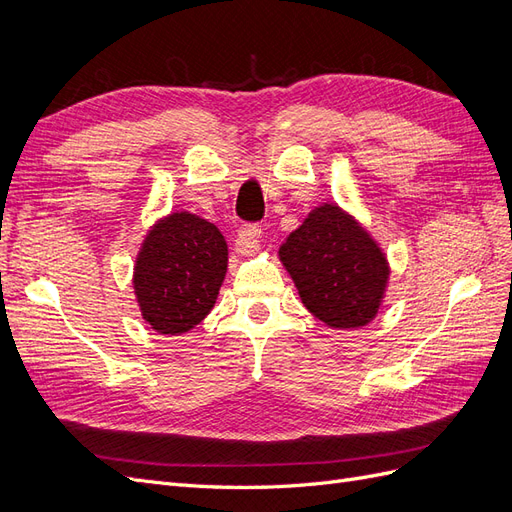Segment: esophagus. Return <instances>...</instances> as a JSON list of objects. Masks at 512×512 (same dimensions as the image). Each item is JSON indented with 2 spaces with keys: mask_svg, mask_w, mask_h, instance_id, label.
Masks as SVG:
<instances>
[{
  "mask_svg": "<svg viewBox=\"0 0 512 512\" xmlns=\"http://www.w3.org/2000/svg\"><path fill=\"white\" fill-rule=\"evenodd\" d=\"M262 228L258 224H243L237 232V250L241 254H254L260 250Z\"/></svg>",
  "mask_w": 512,
  "mask_h": 512,
  "instance_id": "1",
  "label": "esophagus"
}]
</instances>
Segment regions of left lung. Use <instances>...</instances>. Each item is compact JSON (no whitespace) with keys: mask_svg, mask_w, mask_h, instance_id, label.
<instances>
[{"mask_svg":"<svg viewBox=\"0 0 512 512\" xmlns=\"http://www.w3.org/2000/svg\"><path fill=\"white\" fill-rule=\"evenodd\" d=\"M280 260L303 305L327 327L359 329L376 318L389 284V262L342 207H316L282 243Z\"/></svg>","mask_w":512,"mask_h":512,"instance_id":"obj_1","label":"left lung"}]
</instances>
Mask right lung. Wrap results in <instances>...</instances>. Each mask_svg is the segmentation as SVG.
I'll return each instance as SVG.
<instances>
[{
    "label": "right lung",
    "instance_id": "obj_1",
    "mask_svg": "<svg viewBox=\"0 0 512 512\" xmlns=\"http://www.w3.org/2000/svg\"><path fill=\"white\" fill-rule=\"evenodd\" d=\"M228 267L220 228L188 211L170 213L147 232L134 265V294L153 331L181 335L211 312Z\"/></svg>",
    "mask_w": 512,
    "mask_h": 512
}]
</instances>
